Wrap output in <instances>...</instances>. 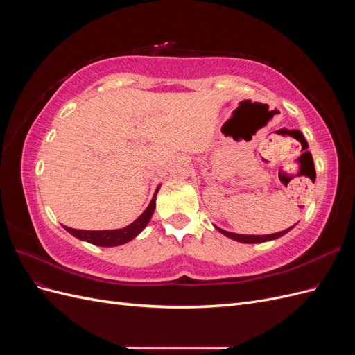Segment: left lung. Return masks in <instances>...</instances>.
Instances as JSON below:
<instances>
[{
	"mask_svg": "<svg viewBox=\"0 0 355 355\" xmlns=\"http://www.w3.org/2000/svg\"><path fill=\"white\" fill-rule=\"evenodd\" d=\"M214 228H216L219 232H222L223 235H227V237H230V239L235 240V241L252 244V243H265V241L275 240V239H278V237H283V235H284V234H287V232H288L290 230H292L293 227H290V228H287V230H284V231H280V232H277V234H268V235H243V234L228 232V231L220 230V228H218V227H214Z\"/></svg>",
	"mask_w": 355,
	"mask_h": 355,
	"instance_id": "1",
	"label": "left lung"
}]
</instances>
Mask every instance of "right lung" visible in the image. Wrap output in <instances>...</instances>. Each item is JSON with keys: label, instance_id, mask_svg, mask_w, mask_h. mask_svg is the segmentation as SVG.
<instances>
[{"label": "right lung", "instance_id": "add662e5", "mask_svg": "<svg viewBox=\"0 0 355 355\" xmlns=\"http://www.w3.org/2000/svg\"><path fill=\"white\" fill-rule=\"evenodd\" d=\"M158 189H159V187L155 189V194H154L151 202H149V206L145 209V211L133 223L127 225L125 228L111 230V231H83V230H73V228H68V227H63V228H65L69 234H72L75 239L92 243L94 245L114 247V245L125 244L130 240H133L135 237H137V235L145 230L149 219L153 218V213L155 210V198H157Z\"/></svg>", "mask_w": 355, "mask_h": 355}]
</instances>
